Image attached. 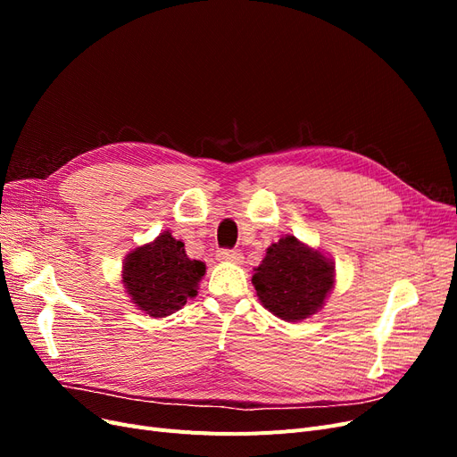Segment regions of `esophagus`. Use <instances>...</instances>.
<instances>
[{
	"instance_id": "34e87169",
	"label": "esophagus",
	"mask_w": 457,
	"mask_h": 457,
	"mask_svg": "<svg viewBox=\"0 0 457 457\" xmlns=\"http://www.w3.org/2000/svg\"><path fill=\"white\" fill-rule=\"evenodd\" d=\"M217 259L223 261V262H242L244 255L238 250H220L217 253Z\"/></svg>"
}]
</instances>
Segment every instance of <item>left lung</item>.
<instances>
[{"label":"left lung","mask_w":457,"mask_h":457,"mask_svg":"<svg viewBox=\"0 0 457 457\" xmlns=\"http://www.w3.org/2000/svg\"><path fill=\"white\" fill-rule=\"evenodd\" d=\"M252 282L262 307L297 322L322 309L334 287V262L295 237H284L269 245Z\"/></svg>","instance_id":"obj_1"}]
</instances>
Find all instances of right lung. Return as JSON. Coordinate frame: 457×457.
Masks as SVG:
<instances>
[{"label":"right lung","instance_id":"obj_1","mask_svg":"<svg viewBox=\"0 0 457 457\" xmlns=\"http://www.w3.org/2000/svg\"><path fill=\"white\" fill-rule=\"evenodd\" d=\"M204 274V262L190 261L185 244L165 230L154 242L137 247L126 257L121 276L135 307L163 318L185 307L198 294Z\"/></svg>","mask_w":457,"mask_h":457}]
</instances>
